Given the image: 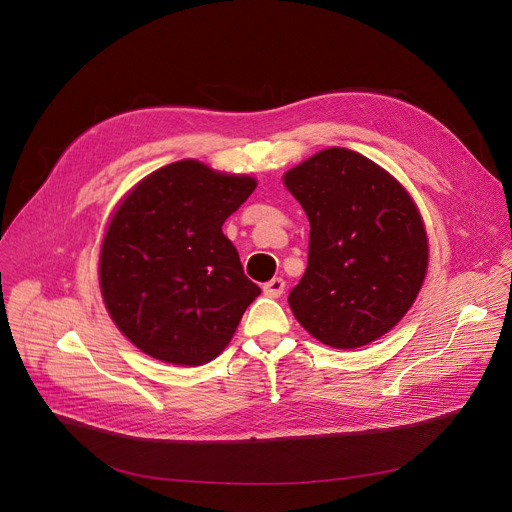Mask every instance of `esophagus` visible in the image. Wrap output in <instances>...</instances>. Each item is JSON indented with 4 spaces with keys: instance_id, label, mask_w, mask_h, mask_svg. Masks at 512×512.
<instances>
[{
    "instance_id": "34e87169",
    "label": "esophagus",
    "mask_w": 512,
    "mask_h": 512,
    "mask_svg": "<svg viewBox=\"0 0 512 512\" xmlns=\"http://www.w3.org/2000/svg\"><path fill=\"white\" fill-rule=\"evenodd\" d=\"M285 289V281L281 277H273L267 283H263V294L267 298H279Z\"/></svg>"
}]
</instances>
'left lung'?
<instances>
[{"mask_svg":"<svg viewBox=\"0 0 512 512\" xmlns=\"http://www.w3.org/2000/svg\"><path fill=\"white\" fill-rule=\"evenodd\" d=\"M310 221L308 267L289 291L298 322L332 348L387 334L415 302L427 237L407 190L369 158L322 150L283 176Z\"/></svg>","mask_w":512,"mask_h":512,"instance_id":"1","label":"left lung"}]
</instances>
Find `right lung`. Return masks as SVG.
Returning <instances> with one entry per match:
<instances>
[{
	"label": "right lung",
	"mask_w": 512,
	"mask_h": 512,
	"mask_svg": "<svg viewBox=\"0 0 512 512\" xmlns=\"http://www.w3.org/2000/svg\"><path fill=\"white\" fill-rule=\"evenodd\" d=\"M255 186L182 160L143 178L119 204L99 281L109 316L139 350L198 367L231 342L261 289L223 225Z\"/></svg>",
	"instance_id": "right-lung-1"
}]
</instances>
